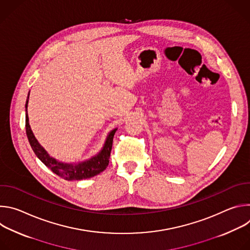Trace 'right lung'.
<instances>
[{
	"instance_id": "1",
	"label": "right lung",
	"mask_w": 250,
	"mask_h": 250,
	"mask_svg": "<svg viewBox=\"0 0 250 250\" xmlns=\"http://www.w3.org/2000/svg\"><path fill=\"white\" fill-rule=\"evenodd\" d=\"M29 96V93H28ZM28 96L25 103V130L26 135L29 141V145L39 159L48 167L53 173L58 175L68 181H79L83 179L92 178L101 172H103L106 166L109 165V159L111 155L113 138L118 128H114L111 130L105 138L103 148L99 153L92 156L90 159L85 161H81L78 163H64L58 161L57 159L51 157L47 151L40 145L38 139L35 138L29 123H28V115H27V104H28Z\"/></svg>"
}]
</instances>
